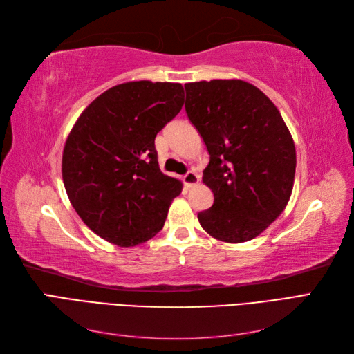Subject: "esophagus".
<instances>
[{"mask_svg":"<svg viewBox=\"0 0 354 354\" xmlns=\"http://www.w3.org/2000/svg\"><path fill=\"white\" fill-rule=\"evenodd\" d=\"M183 183L186 185V187H194L195 185L199 183V176L194 171H189L187 174L183 176Z\"/></svg>","mask_w":354,"mask_h":354,"instance_id":"1","label":"esophagus"}]
</instances>
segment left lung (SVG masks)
<instances>
[{
	"instance_id": "8db88e82",
	"label": "left lung",
	"mask_w": 354,
	"mask_h": 354,
	"mask_svg": "<svg viewBox=\"0 0 354 354\" xmlns=\"http://www.w3.org/2000/svg\"><path fill=\"white\" fill-rule=\"evenodd\" d=\"M186 112L209 153L202 181L212 207L198 214L202 229L226 243L263 233L291 198L295 145L273 102L242 80L187 82Z\"/></svg>"
}]
</instances>
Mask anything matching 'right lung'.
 <instances>
[{
    "instance_id": "add662e5",
    "label": "right lung",
    "mask_w": 354,
    "mask_h": 354,
    "mask_svg": "<svg viewBox=\"0 0 354 354\" xmlns=\"http://www.w3.org/2000/svg\"><path fill=\"white\" fill-rule=\"evenodd\" d=\"M183 103L178 82H124L94 99L73 124L63 147V185L102 239L127 248L164 227L183 185L159 169L155 137Z\"/></svg>"
}]
</instances>
